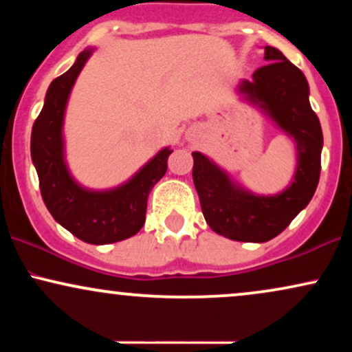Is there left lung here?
<instances>
[{
	"label": "left lung",
	"mask_w": 352,
	"mask_h": 352,
	"mask_svg": "<svg viewBox=\"0 0 352 352\" xmlns=\"http://www.w3.org/2000/svg\"><path fill=\"white\" fill-rule=\"evenodd\" d=\"M265 66L243 80L240 92L260 104L285 132L294 137L298 167L293 184L273 197L235 187L204 153L193 152V184L208 227L230 240L263 243L292 223L316 192L321 173L322 131L309 104L305 74L276 47H265Z\"/></svg>",
	"instance_id": "obj_1"
}]
</instances>
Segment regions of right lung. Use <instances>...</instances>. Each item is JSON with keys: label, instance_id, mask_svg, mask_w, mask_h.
I'll list each match as a JSON object with an SVG mask.
<instances>
[{"label": "right lung", "instance_id": "add662e5", "mask_svg": "<svg viewBox=\"0 0 352 352\" xmlns=\"http://www.w3.org/2000/svg\"><path fill=\"white\" fill-rule=\"evenodd\" d=\"M91 52H80L74 66L51 82L31 132V159L54 220L86 243L106 245L134 236L142 228L148 193L167 172L173 151H160L127 184L107 192H91L72 180L64 162L63 119L74 80Z\"/></svg>", "mask_w": 352, "mask_h": 352}]
</instances>
